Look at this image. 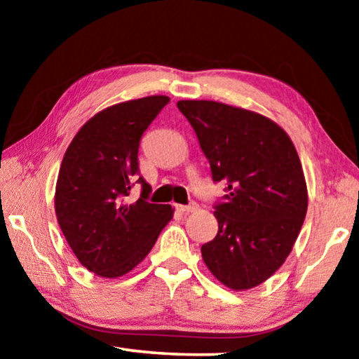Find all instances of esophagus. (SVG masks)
I'll use <instances>...</instances> for the list:
<instances>
[{
  "mask_svg": "<svg viewBox=\"0 0 359 359\" xmlns=\"http://www.w3.org/2000/svg\"><path fill=\"white\" fill-rule=\"evenodd\" d=\"M175 209H177L179 212H182V214H190V212H196L198 210V204L196 203H191V204H188V205L177 204V205H175Z\"/></svg>",
  "mask_w": 359,
  "mask_h": 359,
  "instance_id": "1",
  "label": "esophagus"
}]
</instances>
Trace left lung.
I'll return each mask as SVG.
<instances>
[{
  "label": "left lung",
  "mask_w": 359,
  "mask_h": 359,
  "mask_svg": "<svg viewBox=\"0 0 359 359\" xmlns=\"http://www.w3.org/2000/svg\"><path fill=\"white\" fill-rule=\"evenodd\" d=\"M214 182L226 201L214 215L218 233L201 247L218 282L245 291L266 282L293 250L307 212V184L297 151L282 126L248 109L182 100Z\"/></svg>",
  "instance_id": "1"
}]
</instances>
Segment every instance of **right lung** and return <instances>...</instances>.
Masks as SVG:
<instances>
[{
	"mask_svg": "<svg viewBox=\"0 0 359 359\" xmlns=\"http://www.w3.org/2000/svg\"><path fill=\"white\" fill-rule=\"evenodd\" d=\"M169 102L165 95L109 106L72 137L60 166L55 214L65 239L83 267L117 278L141 263L171 222L169 204L145 201L150 185L137 177L142 133ZM142 198L126 203L132 185Z\"/></svg>",
	"mask_w": 359,
	"mask_h": 359,
	"instance_id": "1",
	"label": "right lung"
}]
</instances>
